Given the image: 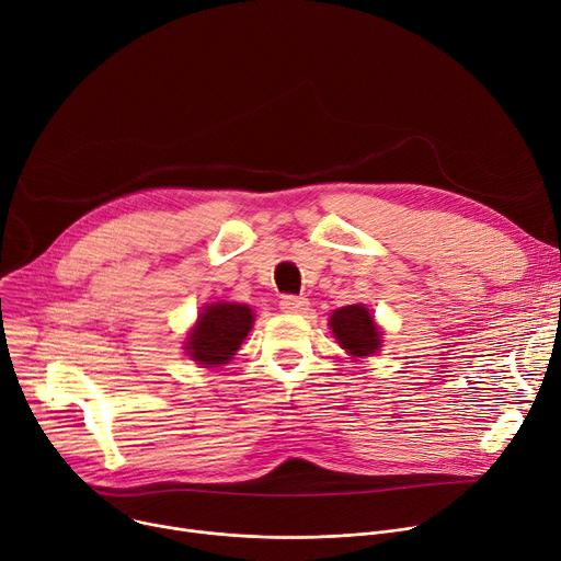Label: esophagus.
Listing matches in <instances>:
<instances>
[{
    "instance_id": "obj_1",
    "label": "esophagus",
    "mask_w": 561,
    "mask_h": 561,
    "mask_svg": "<svg viewBox=\"0 0 561 561\" xmlns=\"http://www.w3.org/2000/svg\"><path fill=\"white\" fill-rule=\"evenodd\" d=\"M282 311L293 313V316H305L309 313V300L307 297H297V295H284L282 302H279Z\"/></svg>"
}]
</instances>
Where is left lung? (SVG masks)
<instances>
[{
  "instance_id": "1",
  "label": "left lung",
  "mask_w": 561,
  "mask_h": 561,
  "mask_svg": "<svg viewBox=\"0 0 561 561\" xmlns=\"http://www.w3.org/2000/svg\"><path fill=\"white\" fill-rule=\"evenodd\" d=\"M329 327L339 345L352 356H371L381 347L383 331L377 327L375 316L369 313L365 305H350L335 309L329 318Z\"/></svg>"
}]
</instances>
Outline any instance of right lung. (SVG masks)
Here are the masks:
<instances>
[{
    "label": "right lung",
    "mask_w": 561,
    "mask_h": 561,
    "mask_svg": "<svg viewBox=\"0 0 561 561\" xmlns=\"http://www.w3.org/2000/svg\"><path fill=\"white\" fill-rule=\"evenodd\" d=\"M252 322L254 313L248 305L214 302L203 307L184 341L186 356L203 367L226 365L239 352Z\"/></svg>",
    "instance_id": "add662e5"
}]
</instances>
